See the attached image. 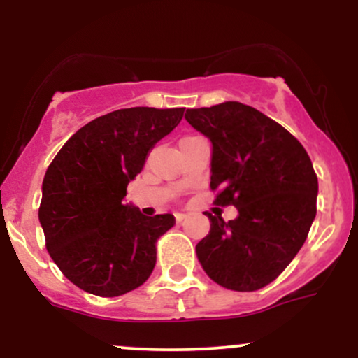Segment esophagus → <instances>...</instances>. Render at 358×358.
I'll return each mask as SVG.
<instances>
[{"label":"esophagus","mask_w":358,"mask_h":358,"mask_svg":"<svg viewBox=\"0 0 358 358\" xmlns=\"http://www.w3.org/2000/svg\"><path fill=\"white\" fill-rule=\"evenodd\" d=\"M175 219H176V222H183V219H185V213H175Z\"/></svg>","instance_id":"34e87169"}]
</instances>
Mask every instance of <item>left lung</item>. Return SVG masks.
I'll use <instances>...</instances> for the list:
<instances>
[{
  "instance_id": "1",
  "label": "left lung",
  "mask_w": 358,
  "mask_h": 358,
  "mask_svg": "<svg viewBox=\"0 0 358 358\" xmlns=\"http://www.w3.org/2000/svg\"><path fill=\"white\" fill-rule=\"evenodd\" d=\"M185 119L212 143L215 203L239 212L229 222L205 212L210 232L196 257L217 285L261 289L293 261L315 220L318 178L310 156L281 124L241 102L187 109Z\"/></svg>"
}]
</instances>
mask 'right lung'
<instances>
[{
	"label": "right lung",
	"mask_w": 358,
	"mask_h": 358,
	"mask_svg": "<svg viewBox=\"0 0 358 358\" xmlns=\"http://www.w3.org/2000/svg\"><path fill=\"white\" fill-rule=\"evenodd\" d=\"M183 110L129 108L94 119L47 168L38 210L47 250L80 289L121 296L153 273L156 241L173 227L175 217L143 215L126 203V188Z\"/></svg>",
	"instance_id": "add662e5"
}]
</instances>
